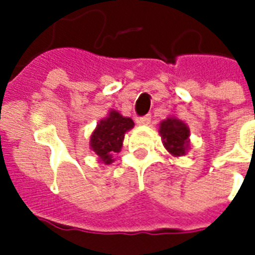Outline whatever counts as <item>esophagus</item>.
I'll return each mask as SVG.
<instances>
[{
	"label": "esophagus",
	"mask_w": 255,
	"mask_h": 255,
	"mask_svg": "<svg viewBox=\"0 0 255 255\" xmlns=\"http://www.w3.org/2000/svg\"><path fill=\"white\" fill-rule=\"evenodd\" d=\"M136 123L140 124V126H148V124L151 123V115L148 114V115L140 116V118L136 119Z\"/></svg>",
	"instance_id": "obj_1"
}]
</instances>
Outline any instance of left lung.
Instances as JSON below:
<instances>
[{"instance_id":"8db88e82","label":"left lung","mask_w":255,"mask_h":255,"mask_svg":"<svg viewBox=\"0 0 255 255\" xmlns=\"http://www.w3.org/2000/svg\"><path fill=\"white\" fill-rule=\"evenodd\" d=\"M160 135L164 140V147L173 156L185 155L189 145V128L181 120L168 118L160 124Z\"/></svg>"}]
</instances>
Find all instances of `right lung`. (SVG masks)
Here are the masks:
<instances>
[{
	"instance_id": "right-lung-1",
	"label": "right lung",
	"mask_w": 255,
	"mask_h": 255,
	"mask_svg": "<svg viewBox=\"0 0 255 255\" xmlns=\"http://www.w3.org/2000/svg\"><path fill=\"white\" fill-rule=\"evenodd\" d=\"M133 127L129 118H124L116 111H111L106 119L100 120L91 135L92 151L99 156L104 164L112 163V155L119 152L123 145L124 133Z\"/></svg>"
}]
</instances>
